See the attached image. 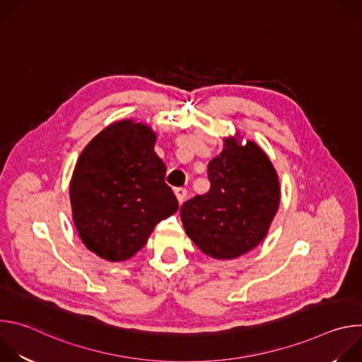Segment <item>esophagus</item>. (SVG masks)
<instances>
[{
  "label": "esophagus",
  "instance_id": "1",
  "mask_svg": "<svg viewBox=\"0 0 362 362\" xmlns=\"http://www.w3.org/2000/svg\"><path fill=\"white\" fill-rule=\"evenodd\" d=\"M175 194H176V197H177L179 203H183V202H185V199H186L187 190H186L185 187H176V189H175Z\"/></svg>",
  "mask_w": 362,
  "mask_h": 362
}]
</instances>
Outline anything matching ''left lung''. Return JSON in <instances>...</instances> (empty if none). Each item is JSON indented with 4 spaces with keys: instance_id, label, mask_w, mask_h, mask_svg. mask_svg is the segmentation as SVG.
I'll use <instances>...</instances> for the list:
<instances>
[{
    "instance_id": "left-lung-1",
    "label": "left lung",
    "mask_w": 362,
    "mask_h": 362,
    "mask_svg": "<svg viewBox=\"0 0 362 362\" xmlns=\"http://www.w3.org/2000/svg\"><path fill=\"white\" fill-rule=\"evenodd\" d=\"M211 189L183 203L186 235L208 256L235 259L259 245L278 212L281 187L268 154L239 133L209 162Z\"/></svg>"
}]
</instances>
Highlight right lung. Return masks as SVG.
<instances>
[{
    "label": "right lung",
    "mask_w": 362,
    "mask_h": 362,
    "mask_svg": "<svg viewBox=\"0 0 362 362\" xmlns=\"http://www.w3.org/2000/svg\"><path fill=\"white\" fill-rule=\"evenodd\" d=\"M150 126L124 119L84 147L70 180L73 222L84 246L101 259H130L179 203L165 183Z\"/></svg>",
    "instance_id": "add662e5"
}]
</instances>
